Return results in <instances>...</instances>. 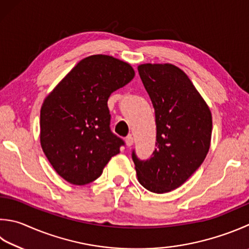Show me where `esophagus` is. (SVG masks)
Masks as SVG:
<instances>
[{
	"label": "esophagus",
	"mask_w": 249,
	"mask_h": 249,
	"mask_svg": "<svg viewBox=\"0 0 249 249\" xmlns=\"http://www.w3.org/2000/svg\"><path fill=\"white\" fill-rule=\"evenodd\" d=\"M124 141H125V145L128 147H131L133 145V138L131 137V135H130V137H126Z\"/></svg>",
	"instance_id": "esophagus-1"
}]
</instances>
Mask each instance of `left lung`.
Here are the masks:
<instances>
[{
  "label": "left lung",
  "mask_w": 249,
  "mask_h": 249,
  "mask_svg": "<svg viewBox=\"0 0 249 249\" xmlns=\"http://www.w3.org/2000/svg\"><path fill=\"white\" fill-rule=\"evenodd\" d=\"M140 77L156 118V148L147 160L132 153L138 180L153 193L181 186L207 156L213 117L186 73L172 64H142Z\"/></svg>",
  "instance_id": "1"
}]
</instances>
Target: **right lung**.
I'll return each mask as SVG.
<instances>
[{
	"label": "right lung",
	"mask_w": 249,
	"mask_h": 249,
	"mask_svg": "<svg viewBox=\"0 0 249 249\" xmlns=\"http://www.w3.org/2000/svg\"><path fill=\"white\" fill-rule=\"evenodd\" d=\"M135 76L130 64L109 55L81 59L45 97L40 143L54 170L73 185L96 180L124 141L111 133L107 101Z\"/></svg>",
	"instance_id": "obj_1"
}]
</instances>
